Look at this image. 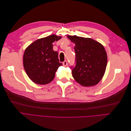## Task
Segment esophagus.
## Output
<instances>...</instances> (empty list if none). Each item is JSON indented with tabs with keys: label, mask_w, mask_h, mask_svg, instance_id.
<instances>
[{
	"label": "esophagus",
	"mask_w": 131,
	"mask_h": 131,
	"mask_svg": "<svg viewBox=\"0 0 131 131\" xmlns=\"http://www.w3.org/2000/svg\"><path fill=\"white\" fill-rule=\"evenodd\" d=\"M63 65L64 67H66L68 65V63H67V61H64L63 62Z\"/></svg>",
	"instance_id": "1"
}]
</instances>
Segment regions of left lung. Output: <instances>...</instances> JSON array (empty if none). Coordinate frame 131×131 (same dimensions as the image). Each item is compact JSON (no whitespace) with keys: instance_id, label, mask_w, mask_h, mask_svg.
Returning <instances> with one entry per match:
<instances>
[{"instance_id":"left-lung-1","label":"left lung","mask_w":131,"mask_h":131,"mask_svg":"<svg viewBox=\"0 0 131 131\" xmlns=\"http://www.w3.org/2000/svg\"><path fill=\"white\" fill-rule=\"evenodd\" d=\"M75 44L76 64L72 70V77L83 86L97 84L103 77L107 64V55L103 46L90 38L67 35Z\"/></svg>"}]
</instances>
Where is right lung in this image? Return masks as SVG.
Masks as SVG:
<instances>
[{"label": "right lung", "mask_w": 131, "mask_h": 131, "mask_svg": "<svg viewBox=\"0 0 131 131\" xmlns=\"http://www.w3.org/2000/svg\"><path fill=\"white\" fill-rule=\"evenodd\" d=\"M61 36L52 35L38 39L25 49L23 57L24 69L28 76L37 84L46 85L55 77L60 63L58 53L53 49V42Z\"/></svg>", "instance_id": "right-lung-1"}]
</instances>
